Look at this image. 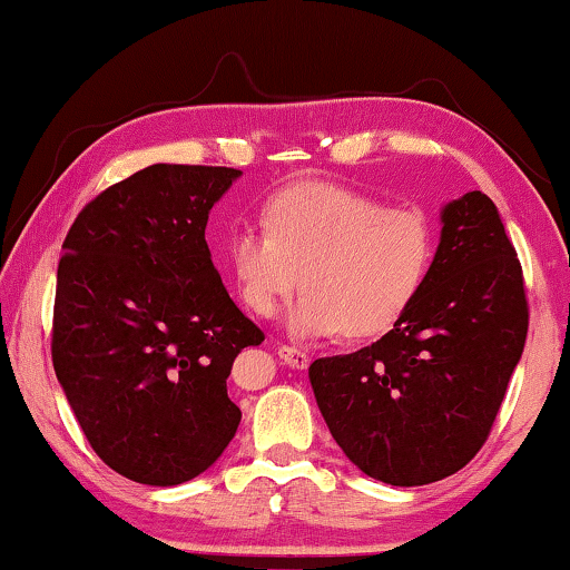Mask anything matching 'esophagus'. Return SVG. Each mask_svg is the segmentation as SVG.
I'll list each match as a JSON object with an SVG mask.
<instances>
[{"mask_svg":"<svg viewBox=\"0 0 570 570\" xmlns=\"http://www.w3.org/2000/svg\"><path fill=\"white\" fill-rule=\"evenodd\" d=\"M278 360H282L284 365L294 367V370H304V367H309V363H312V357L306 355L304 350H296V347H288V345L278 347Z\"/></svg>","mask_w":570,"mask_h":570,"instance_id":"esophagus-1","label":"esophagus"}]
</instances>
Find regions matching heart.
I'll list each match as a JSON object with an SVG mask.
<instances>
[{
  "label": "heart",
  "instance_id": "heart-1",
  "mask_svg": "<svg viewBox=\"0 0 570 570\" xmlns=\"http://www.w3.org/2000/svg\"><path fill=\"white\" fill-rule=\"evenodd\" d=\"M433 256L426 213L334 183L278 189L264 207V228L240 225L228 238L238 294L258 317H271L302 274L284 324L304 340L387 332L419 299Z\"/></svg>",
  "mask_w": 570,
  "mask_h": 570
}]
</instances>
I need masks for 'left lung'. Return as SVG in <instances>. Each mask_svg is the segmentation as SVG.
<instances>
[{"instance_id": "obj_1", "label": "left lung", "mask_w": 570, "mask_h": 570, "mask_svg": "<svg viewBox=\"0 0 570 570\" xmlns=\"http://www.w3.org/2000/svg\"><path fill=\"white\" fill-rule=\"evenodd\" d=\"M528 337L522 268L480 189L441 207L429 282L393 330L309 365L332 439L393 487L444 480L472 462Z\"/></svg>"}]
</instances>
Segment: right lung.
<instances>
[{"instance_id":"obj_1","label":"right lung","mask_w":570,"mask_h":570,"mask_svg":"<svg viewBox=\"0 0 570 570\" xmlns=\"http://www.w3.org/2000/svg\"><path fill=\"white\" fill-rule=\"evenodd\" d=\"M240 175L139 169L90 200L62 243L52 367L88 444L126 480L183 484L238 431L225 381L264 332L223 286L205 225Z\"/></svg>"}]
</instances>
